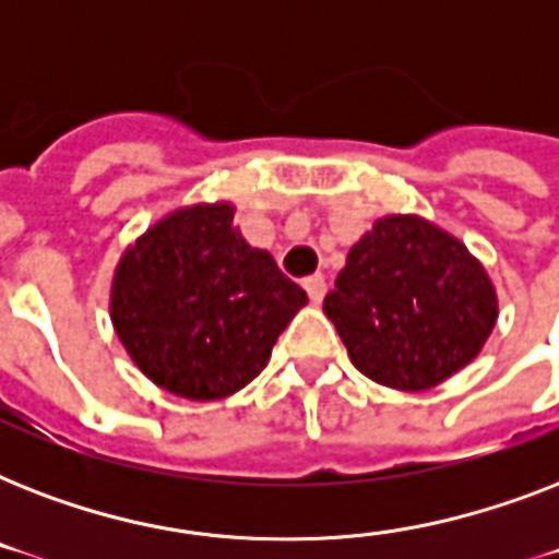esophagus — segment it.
Instances as JSON below:
<instances>
[{
	"label": "esophagus",
	"instance_id": "obj_1",
	"mask_svg": "<svg viewBox=\"0 0 559 559\" xmlns=\"http://www.w3.org/2000/svg\"><path fill=\"white\" fill-rule=\"evenodd\" d=\"M305 289H307V296H310V301L319 305V301L324 298V293H328V281H324V275H310V278L305 281Z\"/></svg>",
	"mask_w": 559,
	"mask_h": 559
}]
</instances>
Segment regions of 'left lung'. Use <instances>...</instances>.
I'll list each match as a JSON object with an SVG mask.
<instances>
[{"label":"left lung","instance_id":"8db88e82","mask_svg":"<svg viewBox=\"0 0 559 559\" xmlns=\"http://www.w3.org/2000/svg\"><path fill=\"white\" fill-rule=\"evenodd\" d=\"M324 313L366 377L420 391L476 357L499 307L467 246L406 214L377 219L350 249Z\"/></svg>","mask_w":559,"mask_h":559}]
</instances>
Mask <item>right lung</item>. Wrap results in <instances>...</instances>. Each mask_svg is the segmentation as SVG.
Returning a JSON list of instances; mask_svg holds the SVG:
<instances>
[{
    "label": "right lung",
    "mask_w": 559,
    "mask_h": 559,
    "mask_svg": "<svg viewBox=\"0 0 559 559\" xmlns=\"http://www.w3.org/2000/svg\"><path fill=\"white\" fill-rule=\"evenodd\" d=\"M235 209L174 211L121 258L112 324L156 385L188 400H219L252 382L307 293L252 249Z\"/></svg>",
    "instance_id": "1"
}]
</instances>
